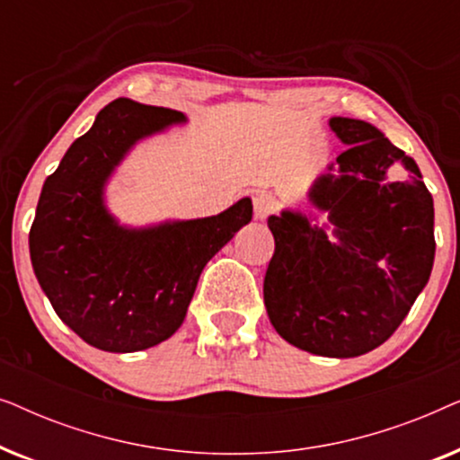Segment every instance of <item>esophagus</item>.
<instances>
[{
    "label": "esophagus",
    "instance_id": "obj_1",
    "mask_svg": "<svg viewBox=\"0 0 460 460\" xmlns=\"http://www.w3.org/2000/svg\"><path fill=\"white\" fill-rule=\"evenodd\" d=\"M279 209V200L270 192H257L253 197V211L255 219H268L272 213Z\"/></svg>",
    "mask_w": 460,
    "mask_h": 460
}]
</instances>
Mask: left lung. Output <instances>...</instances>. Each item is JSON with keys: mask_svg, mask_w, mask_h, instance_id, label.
Segmentation results:
<instances>
[{"mask_svg": "<svg viewBox=\"0 0 460 460\" xmlns=\"http://www.w3.org/2000/svg\"><path fill=\"white\" fill-rule=\"evenodd\" d=\"M329 123L349 148L320 175L310 200L332 232L301 213L268 217L274 255L263 301L295 348L354 358L394 335L429 280L433 199L414 159L379 129L348 117Z\"/></svg>", "mask_w": 460, "mask_h": 460, "instance_id": "obj_1", "label": "left lung"}]
</instances>
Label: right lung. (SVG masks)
<instances>
[{
	"mask_svg": "<svg viewBox=\"0 0 460 460\" xmlns=\"http://www.w3.org/2000/svg\"><path fill=\"white\" fill-rule=\"evenodd\" d=\"M180 121L178 111L112 100L43 184L29 232L35 276L62 323L98 349L129 354L172 337L205 263L253 216L241 199L219 216L148 230L111 217L112 169L140 137Z\"/></svg>",
	"mask_w": 460,
	"mask_h": 460,
	"instance_id": "add662e5",
	"label": "right lung"
}]
</instances>
